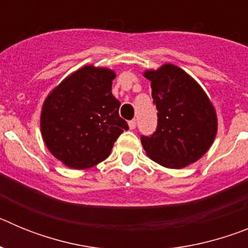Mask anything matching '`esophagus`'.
I'll list each match as a JSON object with an SVG mask.
<instances>
[{"label":"esophagus","mask_w":248,"mask_h":248,"mask_svg":"<svg viewBox=\"0 0 248 248\" xmlns=\"http://www.w3.org/2000/svg\"><path fill=\"white\" fill-rule=\"evenodd\" d=\"M135 126H137V122H135V120H130V122H129V129H130V130H134Z\"/></svg>","instance_id":"obj_1"}]
</instances>
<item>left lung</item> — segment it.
<instances>
[{
	"label": "left lung",
	"instance_id": "left-lung-1",
	"mask_svg": "<svg viewBox=\"0 0 248 248\" xmlns=\"http://www.w3.org/2000/svg\"><path fill=\"white\" fill-rule=\"evenodd\" d=\"M157 109V129L141 137L146 155L164 168L183 169L207 153L217 134V115L201 85L181 68L166 63L146 69Z\"/></svg>",
	"mask_w": 248,
	"mask_h": 248
}]
</instances>
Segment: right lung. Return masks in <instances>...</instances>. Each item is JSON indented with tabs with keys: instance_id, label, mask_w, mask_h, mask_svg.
I'll return each mask as SVG.
<instances>
[{
	"instance_id": "1",
	"label": "right lung",
	"mask_w": 248,
	"mask_h": 248,
	"mask_svg": "<svg viewBox=\"0 0 248 248\" xmlns=\"http://www.w3.org/2000/svg\"><path fill=\"white\" fill-rule=\"evenodd\" d=\"M113 69L84 65L49 92L41 110V134L49 153L77 170L93 168L110 154L128 124L111 94Z\"/></svg>"
}]
</instances>
